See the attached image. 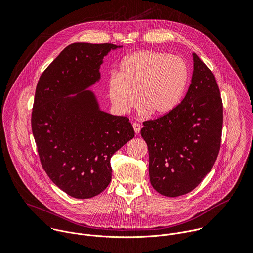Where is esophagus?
<instances>
[{"label":"esophagus","instance_id":"34e87169","mask_svg":"<svg viewBox=\"0 0 253 253\" xmlns=\"http://www.w3.org/2000/svg\"><path fill=\"white\" fill-rule=\"evenodd\" d=\"M133 129H134V131H135V133L136 134H138L139 132H140V130H141V126H140V124L139 123H133Z\"/></svg>","mask_w":253,"mask_h":253}]
</instances>
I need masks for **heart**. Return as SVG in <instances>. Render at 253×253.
Listing matches in <instances>:
<instances>
[{"label":"heart","mask_w":253,"mask_h":253,"mask_svg":"<svg viewBox=\"0 0 253 253\" xmlns=\"http://www.w3.org/2000/svg\"><path fill=\"white\" fill-rule=\"evenodd\" d=\"M188 77V67L182 58L138 51L124 57L118 74L108 80V96L120 114L130 112L137 100L141 113L160 117L174 110L182 100Z\"/></svg>","instance_id":"1"}]
</instances>
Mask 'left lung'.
<instances>
[{
    "label": "left lung",
    "instance_id": "1",
    "mask_svg": "<svg viewBox=\"0 0 253 253\" xmlns=\"http://www.w3.org/2000/svg\"><path fill=\"white\" fill-rule=\"evenodd\" d=\"M222 124L217 82L193 53L192 80L184 99L167 115L143 122L141 136L148 146L153 188L177 197L198 186L217 159Z\"/></svg>",
    "mask_w": 253,
    "mask_h": 253
}]
</instances>
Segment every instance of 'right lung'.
Masks as SVG:
<instances>
[{
    "label": "right lung",
    "mask_w": 253,
    "mask_h": 253,
    "mask_svg": "<svg viewBox=\"0 0 253 253\" xmlns=\"http://www.w3.org/2000/svg\"><path fill=\"white\" fill-rule=\"evenodd\" d=\"M119 47L71 44L36 87L31 124L41 164L53 183L74 198H92L107 188L112 155L135 134L127 117L101 111L87 90L100 79L103 58Z\"/></svg>",
    "instance_id": "1"
}]
</instances>
